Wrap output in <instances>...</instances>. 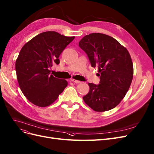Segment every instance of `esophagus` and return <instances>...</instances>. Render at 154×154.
I'll return each instance as SVG.
<instances>
[{
	"label": "esophagus",
	"instance_id": "1",
	"mask_svg": "<svg viewBox=\"0 0 154 154\" xmlns=\"http://www.w3.org/2000/svg\"><path fill=\"white\" fill-rule=\"evenodd\" d=\"M71 81L72 82H73V83H76V84H78V83H81V82H80V81H79V80H76V79H71Z\"/></svg>",
	"mask_w": 154,
	"mask_h": 154
}]
</instances>
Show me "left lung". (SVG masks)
Here are the masks:
<instances>
[{"label": "left lung", "mask_w": 154, "mask_h": 154, "mask_svg": "<svg viewBox=\"0 0 154 154\" xmlns=\"http://www.w3.org/2000/svg\"><path fill=\"white\" fill-rule=\"evenodd\" d=\"M79 46L100 73L99 84L88 83L90 91L83 97L85 103L99 112L114 108L125 97L133 78L129 51L112 37L100 33L83 37Z\"/></svg>", "instance_id": "8db88e82"}]
</instances>
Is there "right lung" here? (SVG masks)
Masks as SVG:
<instances>
[{"instance_id": "1", "label": "right lung", "mask_w": 154, "mask_h": 154, "mask_svg": "<svg viewBox=\"0 0 154 154\" xmlns=\"http://www.w3.org/2000/svg\"><path fill=\"white\" fill-rule=\"evenodd\" d=\"M75 37H67L55 31L35 36L21 49L15 69L20 89L32 104L46 107L55 102L67 86L65 79L55 78L50 69L59 64V57Z\"/></svg>"}]
</instances>
